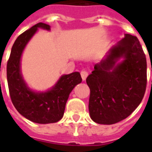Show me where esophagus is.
I'll use <instances>...</instances> for the list:
<instances>
[{
    "label": "esophagus",
    "instance_id": "1",
    "mask_svg": "<svg viewBox=\"0 0 152 152\" xmlns=\"http://www.w3.org/2000/svg\"><path fill=\"white\" fill-rule=\"evenodd\" d=\"M80 75H81V78H82L83 80H85L86 79V77L88 76V72H86V70H82L81 72H80Z\"/></svg>",
    "mask_w": 152,
    "mask_h": 152
}]
</instances>
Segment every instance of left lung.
<instances>
[{"label":"left lung","mask_w":152,"mask_h":152,"mask_svg":"<svg viewBox=\"0 0 152 152\" xmlns=\"http://www.w3.org/2000/svg\"><path fill=\"white\" fill-rule=\"evenodd\" d=\"M121 57L124 60L116 64ZM86 83L93 121L112 124L127 118L141 103L147 87V59L138 39L125 34L94 65Z\"/></svg>","instance_id":"obj_1"}]
</instances>
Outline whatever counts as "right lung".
<instances>
[{
    "label": "right lung",
    "instance_id": "right-lung-1",
    "mask_svg": "<svg viewBox=\"0 0 152 152\" xmlns=\"http://www.w3.org/2000/svg\"><path fill=\"white\" fill-rule=\"evenodd\" d=\"M38 28L50 30V25L39 23L19 35L13 45L7 62V81L10 99L16 110L29 121L50 124L63 116L70 93L82 81L78 72L60 77L55 86L46 92H35L25 83L20 71V60L25 46Z\"/></svg>",
    "mask_w": 152,
    "mask_h": 152
}]
</instances>
